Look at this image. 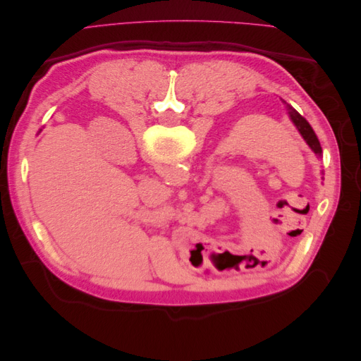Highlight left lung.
<instances>
[{"instance_id": "left-lung-1", "label": "left lung", "mask_w": 361, "mask_h": 361, "mask_svg": "<svg viewBox=\"0 0 361 361\" xmlns=\"http://www.w3.org/2000/svg\"><path fill=\"white\" fill-rule=\"evenodd\" d=\"M288 111H289V117H290V120L293 122V125L297 126L298 133H300V134H301V137L305 140V143L309 145V147L314 152L316 155L321 157V155H322V147H321V143H319L318 137H316L314 130H313V129H312V126L309 125L307 120H305V118H304L298 111H295L290 105H288Z\"/></svg>"}]
</instances>
